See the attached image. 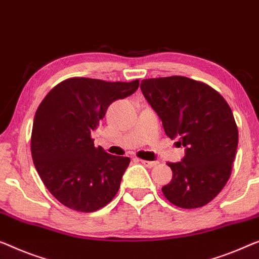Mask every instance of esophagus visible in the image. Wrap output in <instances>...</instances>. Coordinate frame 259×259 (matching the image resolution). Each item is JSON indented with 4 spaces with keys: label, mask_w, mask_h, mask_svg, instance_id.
<instances>
[{
    "label": "esophagus",
    "mask_w": 259,
    "mask_h": 259,
    "mask_svg": "<svg viewBox=\"0 0 259 259\" xmlns=\"http://www.w3.org/2000/svg\"><path fill=\"white\" fill-rule=\"evenodd\" d=\"M140 162H141L142 164H145V166L148 167V168L154 167L155 164L157 163V162H155V161H147V160H140Z\"/></svg>",
    "instance_id": "34e87169"
}]
</instances>
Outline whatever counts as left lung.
I'll return each mask as SVG.
<instances>
[{"instance_id": "left-lung-1", "label": "left lung", "mask_w": 259, "mask_h": 259, "mask_svg": "<svg viewBox=\"0 0 259 259\" xmlns=\"http://www.w3.org/2000/svg\"><path fill=\"white\" fill-rule=\"evenodd\" d=\"M140 88L166 136L186 147L182 161L167 162L173 178L164 197L183 209L203 207L231 175L238 130L230 106L211 86L182 76L144 79Z\"/></svg>"}]
</instances>
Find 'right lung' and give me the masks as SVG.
<instances>
[{"instance_id": "add662e5", "label": "right lung", "mask_w": 259, "mask_h": 259, "mask_svg": "<svg viewBox=\"0 0 259 259\" xmlns=\"http://www.w3.org/2000/svg\"><path fill=\"white\" fill-rule=\"evenodd\" d=\"M138 88L139 79L126 83L73 77L56 85L39 104L31 156L44 186L63 205L93 212L117 195L131 159L95 147L91 132L114 100L133 95Z\"/></svg>"}]
</instances>
